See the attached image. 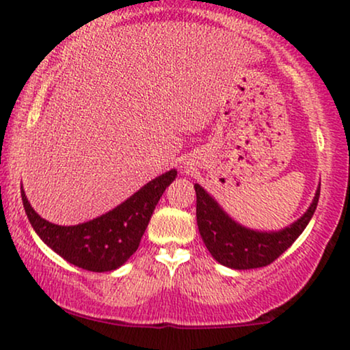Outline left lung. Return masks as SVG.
<instances>
[{
    "label": "left lung",
    "instance_id": "obj_1",
    "mask_svg": "<svg viewBox=\"0 0 350 350\" xmlns=\"http://www.w3.org/2000/svg\"><path fill=\"white\" fill-rule=\"evenodd\" d=\"M194 189L200 237L215 260L231 269H255L275 261L308 226L320 196L319 186L312 204L298 221L280 231L261 232L234 221L202 186L194 185Z\"/></svg>",
    "mask_w": 350,
    "mask_h": 350
}]
</instances>
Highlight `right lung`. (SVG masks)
Segmentation results:
<instances>
[{
    "mask_svg": "<svg viewBox=\"0 0 350 350\" xmlns=\"http://www.w3.org/2000/svg\"><path fill=\"white\" fill-rule=\"evenodd\" d=\"M175 176V169L165 172L116 208L76 226H59L41 218L22 186L21 193L27 217L47 247L81 269L107 272L121 267L137 252L161 196Z\"/></svg>",
    "mask_w": 350,
    "mask_h": 350,
    "instance_id": "1",
    "label": "right lung"
}]
</instances>
